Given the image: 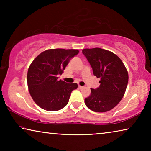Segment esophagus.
<instances>
[{"label": "esophagus", "instance_id": "1", "mask_svg": "<svg viewBox=\"0 0 151 151\" xmlns=\"http://www.w3.org/2000/svg\"><path fill=\"white\" fill-rule=\"evenodd\" d=\"M83 87H84V86H83L78 85V88H80V89H81V88H83Z\"/></svg>", "mask_w": 151, "mask_h": 151}]
</instances>
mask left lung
Returning <instances> with one entry per match:
<instances>
[{"instance_id": "left-lung-1", "label": "left lung", "mask_w": 151, "mask_h": 151, "mask_svg": "<svg viewBox=\"0 0 151 151\" xmlns=\"http://www.w3.org/2000/svg\"><path fill=\"white\" fill-rule=\"evenodd\" d=\"M93 68L94 76L100 78V86L91 88L85 99L86 106L96 112L109 111L115 107L126 91L129 75L120 58L111 51L100 48L82 50Z\"/></svg>"}]
</instances>
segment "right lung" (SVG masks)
Listing matches in <instances>:
<instances>
[{
	"label": "right lung",
	"instance_id": "obj_1",
	"mask_svg": "<svg viewBox=\"0 0 151 151\" xmlns=\"http://www.w3.org/2000/svg\"><path fill=\"white\" fill-rule=\"evenodd\" d=\"M78 52L75 49H49L32 61L27 73L28 87L33 101L40 108L57 111L68 104L71 92L78 85L58 81V76Z\"/></svg>",
	"mask_w": 151,
	"mask_h": 151
}]
</instances>
